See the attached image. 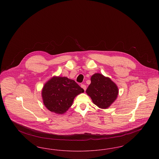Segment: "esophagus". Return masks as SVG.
<instances>
[{
	"instance_id": "1",
	"label": "esophagus",
	"mask_w": 159,
	"mask_h": 159,
	"mask_svg": "<svg viewBox=\"0 0 159 159\" xmlns=\"http://www.w3.org/2000/svg\"><path fill=\"white\" fill-rule=\"evenodd\" d=\"M81 87L83 88L84 91H86V86L85 84H81Z\"/></svg>"
}]
</instances>
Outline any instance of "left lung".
I'll list each match as a JSON object with an SVG mask.
<instances>
[{
    "mask_svg": "<svg viewBox=\"0 0 159 159\" xmlns=\"http://www.w3.org/2000/svg\"><path fill=\"white\" fill-rule=\"evenodd\" d=\"M91 80L86 92L96 106L101 108H107L117 97V86L110 78L99 73L93 75Z\"/></svg>",
    "mask_w": 159,
    "mask_h": 159,
    "instance_id": "obj_1",
    "label": "left lung"
}]
</instances>
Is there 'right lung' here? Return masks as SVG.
<instances>
[{"label":"right lung","mask_w":159,"mask_h":159,"mask_svg":"<svg viewBox=\"0 0 159 159\" xmlns=\"http://www.w3.org/2000/svg\"><path fill=\"white\" fill-rule=\"evenodd\" d=\"M84 92L73 80L66 77H54L46 83L42 89L44 105L55 113H66L77 95Z\"/></svg>","instance_id":"obj_1"}]
</instances>
